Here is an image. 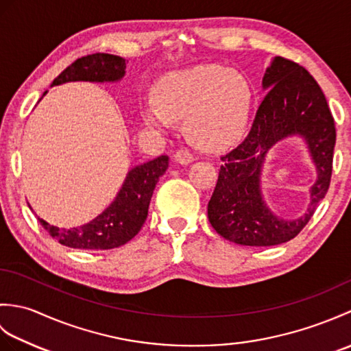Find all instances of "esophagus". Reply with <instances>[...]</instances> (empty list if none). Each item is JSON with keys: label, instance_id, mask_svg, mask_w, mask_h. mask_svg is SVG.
Segmentation results:
<instances>
[{"label": "esophagus", "instance_id": "esophagus-1", "mask_svg": "<svg viewBox=\"0 0 351 351\" xmlns=\"http://www.w3.org/2000/svg\"><path fill=\"white\" fill-rule=\"evenodd\" d=\"M173 160L180 164H190L195 160V156L189 151V149H180V151H176L173 155Z\"/></svg>", "mask_w": 351, "mask_h": 351}]
</instances>
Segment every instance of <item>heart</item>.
Masks as SVG:
<instances>
[{
  "mask_svg": "<svg viewBox=\"0 0 351 351\" xmlns=\"http://www.w3.org/2000/svg\"><path fill=\"white\" fill-rule=\"evenodd\" d=\"M155 102L140 110L149 128L169 130L175 119H185V130L196 145L221 149L234 145L244 132L252 90L238 71L206 64L161 80Z\"/></svg>",
  "mask_w": 351,
  "mask_h": 351,
  "instance_id": "heart-1",
  "label": "heart"
}]
</instances>
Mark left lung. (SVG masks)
<instances>
[{
	"label": "left lung",
	"mask_w": 351,
	"mask_h": 351,
	"mask_svg": "<svg viewBox=\"0 0 351 351\" xmlns=\"http://www.w3.org/2000/svg\"><path fill=\"white\" fill-rule=\"evenodd\" d=\"M263 88L268 92L249 134L221 156L219 180L208 202L211 226L223 238L241 245H276L293 240L314 215L332 178L337 131L326 96L314 77L300 64L274 57L265 71ZM291 135H300L307 141L317 181L310 191L307 211L287 221L265 204L260 171L266 152Z\"/></svg>",
	"instance_id": "8db88e82"
}]
</instances>
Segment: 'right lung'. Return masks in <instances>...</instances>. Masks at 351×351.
<instances>
[{
  "instance_id": "right-lung-1",
  "label": "right lung",
  "mask_w": 351,
  "mask_h": 351,
  "mask_svg": "<svg viewBox=\"0 0 351 351\" xmlns=\"http://www.w3.org/2000/svg\"><path fill=\"white\" fill-rule=\"evenodd\" d=\"M125 69V58L96 52L73 62L52 81L51 86H60L71 81L114 83L123 78ZM167 167L169 156L161 155L158 158L131 169L125 178L122 189L119 190L116 199L107 210L83 226L64 229L52 226L39 217L37 220L52 238L68 247L86 250L119 247L132 240L143 226L155 185L166 173Z\"/></svg>"
}]
</instances>
